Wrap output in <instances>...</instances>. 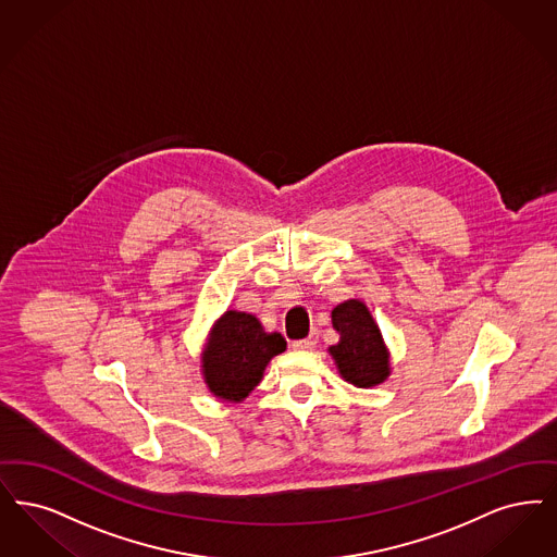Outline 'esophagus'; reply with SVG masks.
I'll use <instances>...</instances> for the list:
<instances>
[{"mask_svg":"<svg viewBox=\"0 0 557 557\" xmlns=\"http://www.w3.org/2000/svg\"><path fill=\"white\" fill-rule=\"evenodd\" d=\"M317 339H319V334H317V332H312V334L309 335V337H305V339H296V342H292V348H294V350H311V348H314Z\"/></svg>","mask_w":557,"mask_h":557,"instance_id":"1","label":"esophagus"}]
</instances>
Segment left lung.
<instances>
[{
	"mask_svg": "<svg viewBox=\"0 0 557 557\" xmlns=\"http://www.w3.org/2000/svg\"><path fill=\"white\" fill-rule=\"evenodd\" d=\"M339 342L330 348L342 377L357 387H373L389 375L387 350L377 323L360 300H346L332 311Z\"/></svg>",
	"mask_w": 557,
	"mask_h": 557,
	"instance_id": "obj_1",
	"label": "left lung"
}]
</instances>
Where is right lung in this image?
<instances>
[{
    "mask_svg": "<svg viewBox=\"0 0 557 557\" xmlns=\"http://www.w3.org/2000/svg\"><path fill=\"white\" fill-rule=\"evenodd\" d=\"M284 350L286 339L265 334L257 317L227 311L215 323L202 357L205 381L218 398L245 400L263 377L269 360Z\"/></svg>",
    "mask_w": 557,
    "mask_h": 557,
    "instance_id": "obj_1",
    "label": "right lung"
}]
</instances>
